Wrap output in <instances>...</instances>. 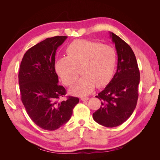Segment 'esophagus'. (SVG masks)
Segmentation results:
<instances>
[{
  "label": "esophagus",
  "mask_w": 160,
  "mask_h": 160,
  "mask_svg": "<svg viewBox=\"0 0 160 160\" xmlns=\"http://www.w3.org/2000/svg\"><path fill=\"white\" fill-rule=\"evenodd\" d=\"M80 99L82 100V101H85V100H89V97H82L80 98Z\"/></svg>",
  "instance_id": "34e87169"
}]
</instances>
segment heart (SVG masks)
<instances>
[{
  "instance_id": "b5f03b06",
  "label": "heart",
  "mask_w": 160,
  "mask_h": 160,
  "mask_svg": "<svg viewBox=\"0 0 160 160\" xmlns=\"http://www.w3.org/2000/svg\"><path fill=\"white\" fill-rule=\"evenodd\" d=\"M67 56L55 63V71L65 85L70 86L77 80L80 68L82 77L71 88L72 93L85 95L96 86L100 88L110 82L117 64L115 50L108 45L86 39L73 41L66 48Z\"/></svg>"
}]
</instances>
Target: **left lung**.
Wrapping results in <instances>:
<instances>
[{
	"label": "left lung",
	"instance_id": "obj_1",
	"mask_svg": "<svg viewBox=\"0 0 160 160\" xmlns=\"http://www.w3.org/2000/svg\"><path fill=\"white\" fill-rule=\"evenodd\" d=\"M110 33L118 56L117 69L110 83L95 97L101 100L102 106L93 118L100 124L113 128L124 122L135 110L140 73L131 47L113 32Z\"/></svg>",
	"mask_w": 160,
	"mask_h": 160
}]
</instances>
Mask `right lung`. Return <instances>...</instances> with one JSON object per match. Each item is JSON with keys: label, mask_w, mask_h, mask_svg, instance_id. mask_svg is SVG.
Segmentation results:
<instances>
[{"label": "right lung", "mask_w": 160, "mask_h": 160, "mask_svg": "<svg viewBox=\"0 0 160 160\" xmlns=\"http://www.w3.org/2000/svg\"><path fill=\"white\" fill-rule=\"evenodd\" d=\"M67 36H55L42 41L24 54L19 72L22 102L30 118L40 128L55 130L68 122L79 98L68 97L59 100L66 90L58 83L55 71L56 50Z\"/></svg>", "instance_id": "1"}]
</instances>
